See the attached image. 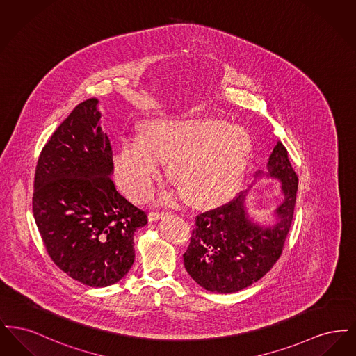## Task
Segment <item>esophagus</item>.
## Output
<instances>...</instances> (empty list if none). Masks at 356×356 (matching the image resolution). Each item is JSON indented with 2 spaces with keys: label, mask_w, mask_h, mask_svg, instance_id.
Segmentation results:
<instances>
[{
  "label": "esophagus",
  "mask_w": 356,
  "mask_h": 356,
  "mask_svg": "<svg viewBox=\"0 0 356 356\" xmlns=\"http://www.w3.org/2000/svg\"><path fill=\"white\" fill-rule=\"evenodd\" d=\"M165 215H168V212H159V211H152V212H149V215H148V219L149 221H156L159 220V219H161L163 216H165Z\"/></svg>",
  "instance_id": "esophagus-1"
}]
</instances>
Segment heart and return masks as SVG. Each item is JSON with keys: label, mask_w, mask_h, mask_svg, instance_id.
Instances as JSON below:
<instances>
[{"label": "heart", "mask_w": 356, "mask_h": 356, "mask_svg": "<svg viewBox=\"0 0 356 356\" xmlns=\"http://www.w3.org/2000/svg\"><path fill=\"white\" fill-rule=\"evenodd\" d=\"M251 156L244 128L216 119L152 120L140 138H125L115 154V177L135 200L151 195L160 177L168 179L191 203L209 204L229 196L240 184Z\"/></svg>", "instance_id": "b5f03b06"}]
</instances>
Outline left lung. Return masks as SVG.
I'll list each match as a JSON object with an SVG mask.
<instances>
[{
  "label": "left lung",
  "mask_w": 356,
  "mask_h": 356,
  "mask_svg": "<svg viewBox=\"0 0 356 356\" xmlns=\"http://www.w3.org/2000/svg\"><path fill=\"white\" fill-rule=\"evenodd\" d=\"M264 176L280 181L284 197L273 211L272 224H259L250 216L245 200L251 186L229 203L196 216L183 257L189 276L207 291L232 293L248 287L280 257L298 192V176L280 141L268 159L267 172L256 173L257 179Z\"/></svg>",
  "instance_id": "8db88e82"
}]
</instances>
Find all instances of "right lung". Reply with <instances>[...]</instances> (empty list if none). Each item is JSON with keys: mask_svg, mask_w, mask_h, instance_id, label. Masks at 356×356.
Masks as SVG:
<instances>
[{"mask_svg": "<svg viewBox=\"0 0 356 356\" xmlns=\"http://www.w3.org/2000/svg\"><path fill=\"white\" fill-rule=\"evenodd\" d=\"M97 99L79 104L42 148L34 175L33 215L54 264L89 287L121 280L135 261L134 235L148 219L111 176V141Z\"/></svg>", "mask_w": 356, "mask_h": 356, "instance_id": "1", "label": "right lung"}]
</instances>
